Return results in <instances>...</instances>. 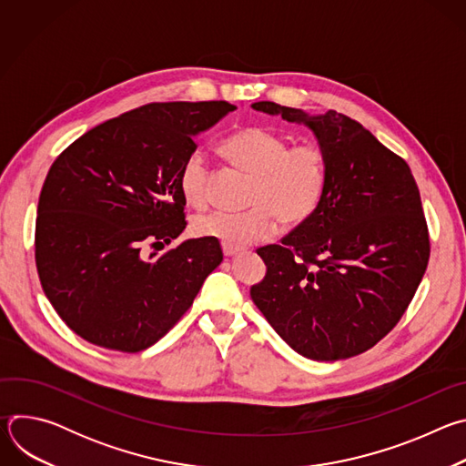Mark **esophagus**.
<instances>
[{
	"mask_svg": "<svg viewBox=\"0 0 466 466\" xmlns=\"http://www.w3.org/2000/svg\"><path fill=\"white\" fill-rule=\"evenodd\" d=\"M239 252V248L238 247H230V245H223V254L225 256H234V254H238Z\"/></svg>",
	"mask_w": 466,
	"mask_h": 466,
	"instance_id": "obj_1",
	"label": "esophagus"
}]
</instances>
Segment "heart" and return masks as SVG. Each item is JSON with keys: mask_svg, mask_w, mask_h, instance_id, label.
<instances>
[{"mask_svg": "<svg viewBox=\"0 0 466 466\" xmlns=\"http://www.w3.org/2000/svg\"><path fill=\"white\" fill-rule=\"evenodd\" d=\"M223 157L252 175L245 212H210L193 221L198 238L245 247L284 227L306 223L319 208L328 184V160L315 144L289 146L279 132L250 125L234 130L221 142ZM178 187L193 208L210 201V164L205 153L191 151L178 169Z\"/></svg>", "mask_w": 466, "mask_h": 466, "instance_id": "1", "label": "heart"}]
</instances>
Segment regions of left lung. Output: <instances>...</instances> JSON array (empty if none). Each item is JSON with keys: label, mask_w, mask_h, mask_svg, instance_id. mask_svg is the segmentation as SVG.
I'll return each instance as SVG.
<instances>
[{"label": "left lung", "mask_w": 466, "mask_h": 466, "mask_svg": "<svg viewBox=\"0 0 466 466\" xmlns=\"http://www.w3.org/2000/svg\"><path fill=\"white\" fill-rule=\"evenodd\" d=\"M252 108L308 125L326 155L328 184L306 223L256 250L268 273L250 297L300 356H358L402 319L426 273L419 186L404 158L345 114L309 116L273 101Z\"/></svg>", "instance_id": "left-lung-1"}]
</instances>
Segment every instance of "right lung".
<instances>
[{"label": "right lung", "mask_w": 466, "mask_h": 466, "mask_svg": "<svg viewBox=\"0 0 466 466\" xmlns=\"http://www.w3.org/2000/svg\"><path fill=\"white\" fill-rule=\"evenodd\" d=\"M232 110L227 101L149 103L90 128L49 167L36 269L58 317L88 343L128 354L155 345L223 261L208 238L156 247L187 225L178 169L195 135Z\"/></svg>", "instance_id": "right-lung-1"}]
</instances>
